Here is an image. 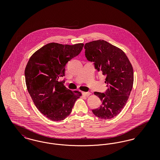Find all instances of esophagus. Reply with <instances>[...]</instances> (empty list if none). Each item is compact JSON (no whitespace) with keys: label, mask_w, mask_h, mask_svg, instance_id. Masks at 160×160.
<instances>
[{"label":"esophagus","mask_w":160,"mask_h":160,"mask_svg":"<svg viewBox=\"0 0 160 160\" xmlns=\"http://www.w3.org/2000/svg\"><path fill=\"white\" fill-rule=\"evenodd\" d=\"M83 95L84 96H86V97H88L91 95V93L90 92H83Z\"/></svg>","instance_id":"34e87169"}]
</instances>
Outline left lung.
Returning <instances> with one entry per match:
<instances>
[{
  "mask_svg": "<svg viewBox=\"0 0 160 160\" xmlns=\"http://www.w3.org/2000/svg\"><path fill=\"white\" fill-rule=\"evenodd\" d=\"M84 48L87 59L93 62L95 69L106 76L108 87L105 93L94 92L102 104L92 112L101 119H112L120 113L129 98L134 82L132 65L121 48L104 40L86 43Z\"/></svg>",
  "mask_w": 160,
  "mask_h": 160,
  "instance_id": "obj_1",
  "label": "left lung"
}]
</instances>
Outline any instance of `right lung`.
<instances>
[{
  "mask_svg": "<svg viewBox=\"0 0 160 160\" xmlns=\"http://www.w3.org/2000/svg\"><path fill=\"white\" fill-rule=\"evenodd\" d=\"M84 44L74 45L51 42L31 56L25 71L28 92L35 106L49 119L60 121L69 116L80 92L71 91L64 86L65 65L83 49Z\"/></svg>",
  "mask_w": 160,
  "mask_h": 160,
  "instance_id": "add662e5",
  "label": "right lung"
}]
</instances>
